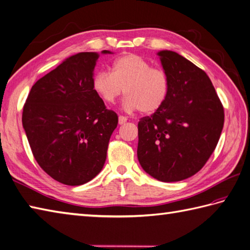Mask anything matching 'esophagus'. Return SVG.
<instances>
[{"label":"esophagus","instance_id":"esophagus-1","mask_svg":"<svg viewBox=\"0 0 250 250\" xmlns=\"http://www.w3.org/2000/svg\"><path fill=\"white\" fill-rule=\"evenodd\" d=\"M126 120H128V118H126V117H125V116H119V118H118L119 125H124V124H125Z\"/></svg>","mask_w":250,"mask_h":250}]
</instances>
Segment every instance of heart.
Wrapping results in <instances>:
<instances>
[{"label": "heart", "instance_id": "heart-1", "mask_svg": "<svg viewBox=\"0 0 250 250\" xmlns=\"http://www.w3.org/2000/svg\"><path fill=\"white\" fill-rule=\"evenodd\" d=\"M93 89L106 104H114L125 91L126 110L152 114L166 103L169 81L161 68L152 67L144 58L129 54L114 61L110 73H98L93 78Z\"/></svg>", "mask_w": 250, "mask_h": 250}]
</instances>
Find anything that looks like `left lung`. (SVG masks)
Returning a JSON list of instances; mask_svg holds the SVG:
<instances>
[{"mask_svg": "<svg viewBox=\"0 0 250 250\" xmlns=\"http://www.w3.org/2000/svg\"><path fill=\"white\" fill-rule=\"evenodd\" d=\"M169 81L166 103L139 122L137 158L160 182L191 177L204 167L224 128V107L209 77L177 52L158 54Z\"/></svg>", "mask_w": 250, "mask_h": 250, "instance_id": "1", "label": "left lung"}]
</instances>
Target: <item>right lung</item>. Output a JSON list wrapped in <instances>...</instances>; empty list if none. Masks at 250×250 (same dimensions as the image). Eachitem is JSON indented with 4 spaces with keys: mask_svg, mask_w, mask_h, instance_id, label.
Returning <instances> with one entry per match:
<instances>
[{
    "mask_svg": "<svg viewBox=\"0 0 250 250\" xmlns=\"http://www.w3.org/2000/svg\"><path fill=\"white\" fill-rule=\"evenodd\" d=\"M99 56L68 57L33 84L23 106L22 125L35 160L68 186L86 184L101 172L118 125V116L106 109L93 89Z\"/></svg>",
    "mask_w": 250,
    "mask_h": 250,
    "instance_id": "add662e5",
    "label": "right lung"
}]
</instances>
